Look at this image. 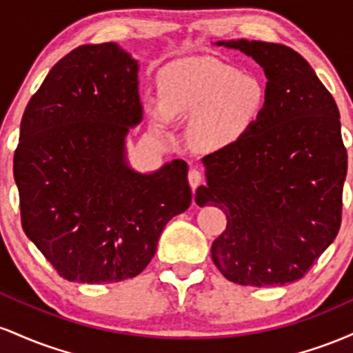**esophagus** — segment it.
I'll list each match as a JSON object with an SVG mask.
<instances>
[{"mask_svg": "<svg viewBox=\"0 0 353 353\" xmlns=\"http://www.w3.org/2000/svg\"><path fill=\"white\" fill-rule=\"evenodd\" d=\"M188 181H189L190 188L196 189L197 185H199L201 182H202V174H201V171H197V169H190L189 174H188Z\"/></svg>", "mask_w": 353, "mask_h": 353, "instance_id": "1", "label": "esophagus"}]
</instances>
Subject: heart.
I'll use <instances>...</instances> for the list:
<instances>
[{"instance_id":"heart-1","label":"heart","mask_w":353,"mask_h":353,"mask_svg":"<svg viewBox=\"0 0 353 353\" xmlns=\"http://www.w3.org/2000/svg\"><path fill=\"white\" fill-rule=\"evenodd\" d=\"M161 99H148L156 128L188 117V141L197 151H219L252 131L267 108L259 76L224 61L199 56L174 61L159 74Z\"/></svg>"}]
</instances>
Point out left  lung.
<instances>
[{
	"label": "left lung",
	"mask_w": 353,
	"mask_h": 353,
	"mask_svg": "<svg viewBox=\"0 0 353 353\" xmlns=\"http://www.w3.org/2000/svg\"><path fill=\"white\" fill-rule=\"evenodd\" d=\"M250 56L267 78V108L236 144L202 157L199 205L224 210L228 225L210 255L239 285L299 281L337 237L347 149L335 99L289 46L217 41Z\"/></svg>",
	"instance_id": "1"
}]
</instances>
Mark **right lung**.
Here are the masks:
<instances>
[{
    "mask_svg": "<svg viewBox=\"0 0 353 353\" xmlns=\"http://www.w3.org/2000/svg\"><path fill=\"white\" fill-rule=\"evenodd\" d=\"M137 71L116 43L83 44L24 109L13 161L21 225L66 281L136 277L192 201L184 161L141 174L125 159V136L143 121Z\"/></svg>",
    "mask_w": 353,
    "mask_h": 353,
    "instance_id": "1",
    "label": "right lung"
}]
</instances>
